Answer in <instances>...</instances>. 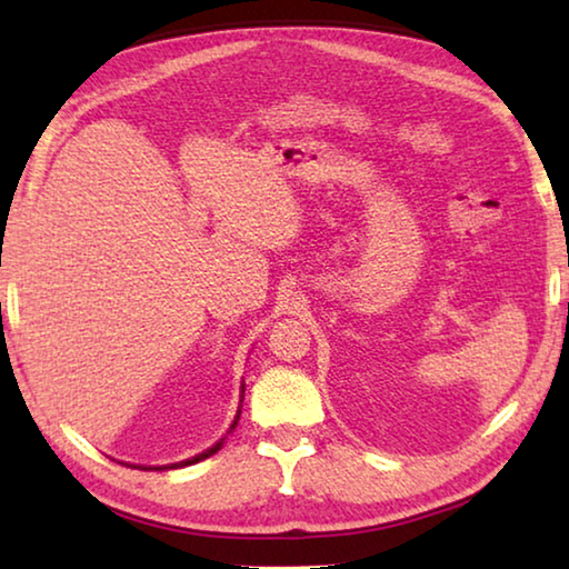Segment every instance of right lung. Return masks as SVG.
I'll use <instances>...</instances> for the list:
<instances>
[{
    "mask_svg": "<svg viewBox=\"0 0 569 569\" xmlns=\"http://www.w3.org/2000/svg\"><path fill=\"white\" fill-rule=\"evenodd\" d=\"M240 413V411H238ZM236 423H238V417H236V421H233V427H230V429H236ZM220 447H223V441H218V445L216 447H210L208 451H203V455H198V457H192V459H186V461H180V465H170V467H156V469H178V467H188V465H196V461H203V459H208V457H213L216 455V451L220 449ZM140 469H148V467H140ZM152 469V467H150Z\"/></svg>",
    "mask_w": 569,
    "mask_h": 569,
    "instance_id": "right-lung-1",
    "label": "right lung"
}]
</instances>
